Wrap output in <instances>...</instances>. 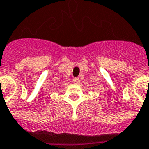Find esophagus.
Returning <instances> with one entry per match:
<instances>
[{
  "instance_id": "esophagus-1",
  "label": "esophagus",
  "mask_w": 149,
  "mask_h": 149,
  "mask_svg": "<svg viewBox=\"0 0 149 149\" xmlns=\"http://www.w3.org/2000/svg\"><path fill=\"white\" fill-rule=\"evenodd\" d=\"M73 82H74V84H79L80 81H79V79L78 78H74V79H73Z\"/></svg>"
}]
</instances>
